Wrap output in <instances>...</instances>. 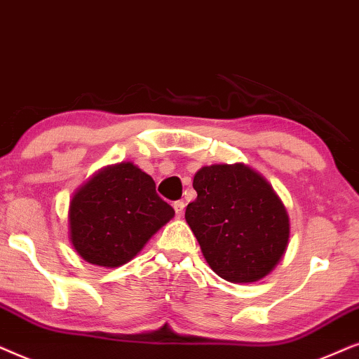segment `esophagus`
Returning <instances> with one entry per match:
<instances>
[{"mask_svg":"<svg viewBox=\"0 0 359 359\" xmlns=\"http://www.w3.org/2000/svg\"><path fill=\"white\" fill-rule=\"evenodd\" d=\"M184 208H185V203L182 202V200H177V202H174V210H175L177 217H182Z\"/></svg>","mask_w":359,"mask_h":359,"instance_id":"34e87169","label":"esophagus"}]
</instances>
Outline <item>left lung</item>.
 I'll return each mask as SVG.
<instances>
[{
	"instance_id": "8db88e82",
	"label": "left lung",
	"mask_w": 359,
	"mask_h": 359,
	"mask_svg": "<svg viewBox=\"0 0 359 359\" xmlns=\"http://www.w3.org/2000/svg\"><path fill=\"white\" fill-rule=\"evenodd\" d=\"M185 219L208 266L228 283H256L289 243V215L271 184L245 164L202 167Z\"/></svg>"
}]
</instances>
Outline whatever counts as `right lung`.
Masks as SVG:
<instances>
[{
  "mask_svg": "<svg viewBox=\"0 0 359 359\" xmlns=\"http://www.w3.org/2000/svg\"><path fill=\"white\" fill-rule=\"evenodd\" d=\"M174 215L157 195L152 177L133 162H121L97 172L72 197L70 241L87 262L118 267Z\"/></svg>",
  "mask_w": 359,
  "mask_h": 359,
  "instance_id": "obj_1",
  "label": "right lung"
}]
</instances>
